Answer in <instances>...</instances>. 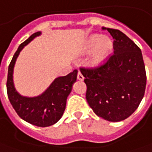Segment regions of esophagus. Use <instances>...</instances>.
Listing matches in <instances>:
<instances>
[{
	"mask_svg": "<svg viewBox=\"0 0 152 152\" xmlns=\"http://www.w3.org/2000/svg\"><path fill=\"white\" fill-rule=\"evenodd\" d=\"M77 78H78V80H80V81H83V78H84V77L83 76V74H81L80 72H78V76H77Z\"/></svg>",
	"mask_w": 152,
	"mask_h": 152,
	"instance_id": "obj_1",
	"label": "esophagus"
}]
</instances>
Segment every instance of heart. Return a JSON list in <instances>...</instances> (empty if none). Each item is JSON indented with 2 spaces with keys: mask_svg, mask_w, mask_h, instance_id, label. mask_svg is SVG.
<instances>
[{
  "mask_svg": "<svg viewBox=\"0 0 152 152\" xmlns=\"http://www.w3.org/2000/svg\"><path fill=\"white\" fill-rule=\"evenodd\" d=\"M113 49V43L109 37L98 34L90 35L83 46L81 53L88 54L92 51L88 59L91 66H99L105 63L112 54Z\"/></svg>",
  "mask_w": 152,
  "mask_h": 152,
  "instance_id": "1",
  "label": "heart"
}]
</instances>
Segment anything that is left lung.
<instances>
[{
  "instance_id": "1",
  "label": "left lung",
  "mask_w": 152,
  "mask_h": 152,
  "mask_svg": "<svg viewBox=\"0 0 152 152\" xmlns=\"http://www.w3.org/2000/svg\"><path fill=\"white\" fill-rule=\"evenodd\" d=\"M107 30L113 38L114 54L102 65L80 71L87 85V102L94 113L120 122L133 113L143 98L146 69L140 48L122 31Z\"/></svg>"
}]
</instances>
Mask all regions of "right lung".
Segmentation results:
<instances>
[{
  "label": "right lung",
  "mask_w": 152,
  "mask_h": 152,
  "mask_svg": "<svg viewBox=\"0 0 152 152\" xmlns=\"http://www.w3.org/2000/svg\"><path fill=\"white\" fill-rule=\"evenodd\" d=\"M40 34L41 32L39 31L34 33L20 45L8 68L6 88L8 98L20 118L32 125L45 127L54 125L62 118L65 110L67 98L77 79L78 70L74 69L66 76L55 78L50 86L39 96L28 98L19 94L15 88L13 83V70L16 58L22 49Z\"/></svg>",
  "instance_id": "right-lung-1"
}]
</instances>
